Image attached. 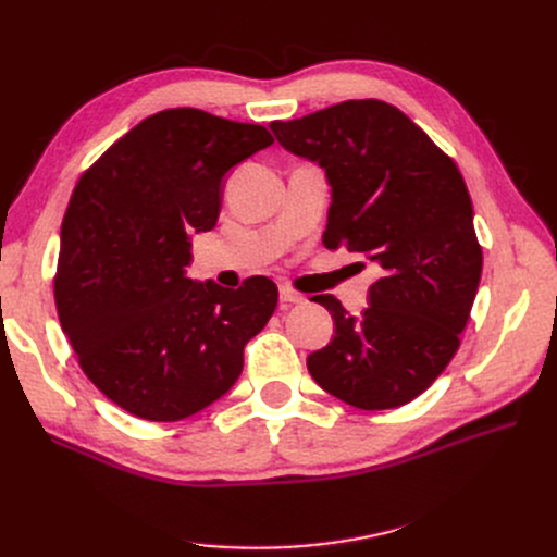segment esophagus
<instances>
[{
	"label": "esophagus",
	"instance_id": "obj_1",
	"mask_svg": "<svg viewBox=\"0 0 557 557\" xmlns=\"http://www.w3.org/2000/svg\"><path fill=\"white\" fill-rule=\"evenodd\" d=\"M278 297H281V301H285V305H301V301H305V297L295 293L293 288H288V285H281Z\"/></svg>",
	"mask_w": 557,
	"mask_h": 557
}]
</instances>
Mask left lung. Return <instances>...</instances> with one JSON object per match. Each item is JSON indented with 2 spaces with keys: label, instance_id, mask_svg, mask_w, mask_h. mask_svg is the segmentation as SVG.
I'll use <instances>...</instances> for the list:
<instances>
[{
  "label": "left lung",
  "instance_id": "1",
  "mask_svg": "<svg viewBox=\"0 0 557 557\" xmlns=\"http://www.w3.org/2000/svg\"><path fill=\"white\" fill-rule=\"evenodd\" d=\"M269 127L285 150L325 170V248L362 252L381 272L360 318L332 295L313 297L336 330L307 358L309 372L356 409L401 407L455 356L479 290L483 252L465 178L409 115L379 99Z\"/></svg>",
  "mask_w": 557,
  "mask_h": 557
}]
</instances>
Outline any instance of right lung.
I'll return each mask as SVG.
<instances>
[{"instance_id": "right-lung-1", "label": "right lung", "mask_w": 557, "mask_h": 557, "mask_svg": "<svg viewBox=\"0 0 557 557\" xmlns=\"http://www.w3.org/2000/svg\"><path fill=\"white\" fill-rule=\"evenodd\" d=\"M262 125L199 109L148 115L76 183L66 207L55 307L86 376L127 413L174 423L221 399L278 290L193 281L190 234L215 227L225 174L272 146Z\"/></svg>"}]
</instances>
